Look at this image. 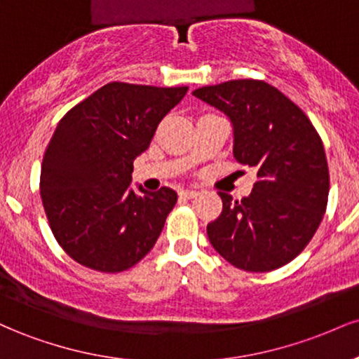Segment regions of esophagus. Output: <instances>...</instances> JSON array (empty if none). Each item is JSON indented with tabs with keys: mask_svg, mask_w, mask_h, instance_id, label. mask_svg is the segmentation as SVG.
<instances>
[{
	"mask_svg": "<svg viewBox=\"0 0 359 359\" xmlns=\"http://www.w3.org/2000/svg\"><path fill=\"white\" fill-rule=\"evenodd\" d=\"M197 191H192V189H185V191H182L180 192V196L182 197H187V199H192V197H196L197 196Z\"/></svg>",
	"mask_w": 359,
	"mask_h": 359,
	"instance_id": "obj_1",
	"label": "esophagus"
}]
</instances>
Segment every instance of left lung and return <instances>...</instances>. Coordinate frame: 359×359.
Listing matches in <instances>:
<instances>
[{"label":"left lung","instance_id":"left-lung-1","mask_svg":"<svg viewBox=\"0 0 359 359\" xmlns=\"http://www.w3.org/2000/svg\"><path fill=\"white\" fill-rule=\"evenodd\" d=\"M192 94L228 114L234 158L258 177L241 201L219 192L222 211L208 224L209 241L240 270L263 273L287 265L312 240L327 208L323 140L295 102L263 81H228Z\"/></svg>","mask_w":359,"mask_h":359}]
</instances>
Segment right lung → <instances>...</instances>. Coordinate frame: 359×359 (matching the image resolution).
Listing matches in <instances>:
<instances>
[{
	"instance_id": "right-lung-1",
	"label": "right lung",
	"mask_w": 359,
	"mask_h": 359,
	"mask_svg": "<svg viewBox=\"0 0 359 359\" xmlns=\"http://www.w3.org/2000/svg\"><path fill=\"white\" fill-rule=\"evenodd\" d=\"M189 88L109 82L64 114L43 154L40 196L48 226L74 262L102 273L154 248L177 192L130 189L133 162Z\"/></svg>"
}]
</instances>
